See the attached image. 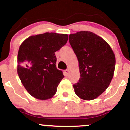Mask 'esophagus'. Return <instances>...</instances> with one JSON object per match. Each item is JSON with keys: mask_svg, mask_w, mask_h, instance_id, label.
<instances>
[{"mask_svg": "<svg viewBox=\"0 0 130 130\" xmlns=\"http://www.w3.org/2000/svg\"><path fill=\"white\" fill-rule=\"evenodd\" d=\"M64 73H65V74L66 76L68 75V74H69V73H70V70H65V71H64Z\"/></svg>", "mask_w": 130, "mask_h": 130, "instance_id": "1", "label": "esophagus"}]
</instances>
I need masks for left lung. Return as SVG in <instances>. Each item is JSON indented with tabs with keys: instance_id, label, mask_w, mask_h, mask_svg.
Listing matches in <instances>:
<instances>
[{
	"instance_id": "left-lung-1",
	"label": "left lung",
	"mask_w": 130,
	"mask_h": 130,
	"mask_svg": "<svg viewBox=\"0 0 130 130\" xmlns=\"http://www.w3.org/2000/svg\"><path fill=\"white\" fill-rule=\"evenodd\" d=\"M69 42L79 62L80 79L73 85L77 96L92 100L109 86L114 74L116 57L111 46L96 34L81 31L69 35Z\"/></svg>"
}]
</instances>
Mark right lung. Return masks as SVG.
Returning a JSON list of instances; mask_svg holds the SVG:
<instances>
[{"label":"right lung","instance_id":"1","mask_svg":"<svg viewBox=\"0 0 130 130\" xmlns=\"http://www.w3.org/2000/svg\"><path fill=\"white\" fill-rule=\"evenodd\" d=\"M68 37L67 34L47 32L29 37L19 46L18 74L34 98L45 100L56 94L64 76L57 69L55 53L66 44Z\"/></svg>","mask_w":130,"mask_h":130}]
</instances>
